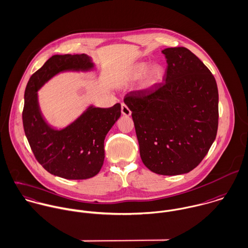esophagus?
Segmentation results:
<instances>
[{
	"mask_svg": "<svg viewBox=\"0 0 248 248\" xmlns=\"http://www.w3.org/2000/svg\"><path fill=\"white\" fill-rule=\"evenodd\" d=\"M122 114L124 116H130L131 115V111L130 109L127 107V105L125 103H122Z\"/></svg>",
	"mask_w": 248,
	"mask_h": 248,
	"instance_id": "34e87169",
	"label": "esophagus"
}]
</instances>
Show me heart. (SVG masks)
Segmentation results:
<instances>
[{
  "instance_id": "heart-1",
  "label": "heart",
  "mask_w": 248,
  "mask_h": 248,
  "mask_svg": "<svg viewBox=\"0 0 248 248\" xmlns=\"http://www.w3.org/2000/svg\"><path fill=\"white\" fill-rule=\"evenodd\" d=\"M148 68L149 69V70H147ZM146 71L147 72V73ZM145 72L146 74H145L144 79H143V86L146 88H149L158 83L163 77V69L161 68V66L155 64L149 68L148 62H141L136 64L133 67L131 72V78H139L144 75Z\"/></svg>"
}]
</instances>
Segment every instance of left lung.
<instances>
[{"label": "left lung", "mask_w": 248, "mask_h": 248, "mask_svg": "<svg viewBox=\"0 0 248 248\" xmlns=\"http://www.w3.org/2000/svg\"><path fill=\"white\" fill-rule=\"evenodd\" d=\"M164 81L128 93L145 166L162 175L191 171L208 153L218 125V91L210 70L184 47L162 50Z\"/></svg>", "instance_id": "obj_1"}]
</instances>
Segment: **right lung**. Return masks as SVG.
<instances>
[{"label": "right lung", "mask_w": 248, "mask_h": 248, "mask_svg": "<svg viewBox=\"0 0 248 248\" xmlns=\"http://www.w3.org/2000/svg\"><path fill=\"white\" fill-rule=\"evenodd\" d=\"M94 67L82 54H55L30 78L25 91L23 125L38 163L51 174L65 179H88L99 173L104 161V139L121 116V104L109 108L90 106L78 120L55 130L41 116L37 91L56 74Z\"/></svg>", "instance_id": "obj_1"}]
</instances>
